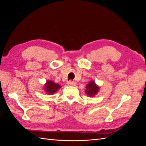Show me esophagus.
<instances>
[{
	"mask_svg": "<svg viewBox=\"0 0 146 146\" xmlns=\"http://www.w3.org/2000/svg\"><path fill=\"white\" fill-rule=\"evenodd\" d=\"M68 85H69V86H76V83L75 82H74V81L70 80V81H69V82H68Z\"/></svg>",
	"mask_w": 146,
	"mask_h": 146,
	"instance_id": "1",
	"label": "esophagus"
}]
</instances>
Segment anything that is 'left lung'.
<instances>
[{
  "instance_id": "8db88e82",
  "label": "left lung",
  "mask_w": 146,
  "mask_h": 146,
  "mask_svg": "<svg viewBox=\"0 0 146 146\" xmlns=\"http://www.w3.org/2000/svg\"><path fill=\"white\" fill-rule=\"evenodd\" d=\"M86 93L88 96L90 97L94 96L96 95L99 91V87L96 85V83L94 81H91L86 85Z\"/></svg>"
}]
</instances>
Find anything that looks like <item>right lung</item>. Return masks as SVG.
Returning a JSON list of instances; mask_svg holds the SVG:
<instances>
[{
  "label": "right lung",
  "instance_id": "obj_1",
  "mask_svg": "<svg viewBox=\"0 0 146 146\" xmlns=\"http://www.w3.org/2000/svg\"><path fill=\"white\" fill-rule=\"evenodd\" d=\"M61 86L58 85V84H56L52 81H47L46 85L44 90L47 92L48 94H53L54 93L59 90Z\"/></svg>",
  "mask_w": 146,
  "mask_h": 146
}]
</instances>
